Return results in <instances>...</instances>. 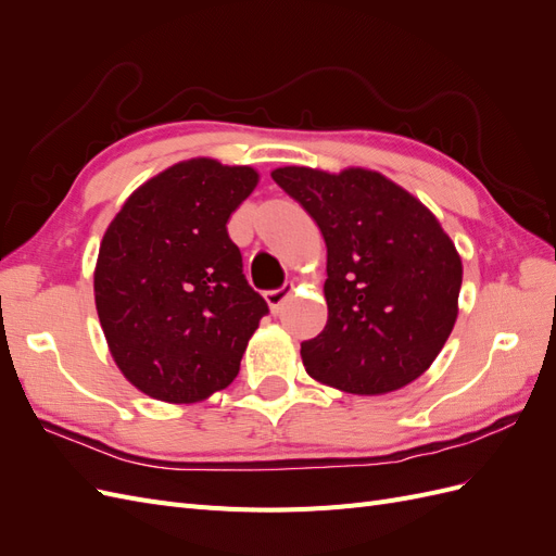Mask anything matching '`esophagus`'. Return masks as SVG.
Masks as SVG:
<instances>
[{
  "label": "esophagus",
  "mask_w": 556,
  "mask_h": 556,
  "mask_svg": "<svg viewBox=\"0 0 556 556\" xmlns=\"http://www.w3.org/2000/svg\"><path fill=\"white\" fill-rule=\"evenodd\" d=\"M292 292H294V285L290 282V285H282L280 290H268V292L264 294V299H266L268 308H271L274 313H278L280 306L285 304V301H288V296H292Z\"/></svg>",
  "instance_id": "esophagus-1"
}]
</instances>
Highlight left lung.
<instances>
[{
    "instance_id": "obj_1",
    "label": "left lung",
    "mask_w": 556,
    "mask_h": 556,
    "mask_svg": "<svg viewBox=\"0 0 556 556\" xmlns=\"http://www.w3.org/2000/svg\"><path fill=\"white\" fill-rule=\"evenodd\" d=\"M271 178L327 243V327L301 343L306 374L336 390L380 396L422 376L459 315L464 266L422 201L387 176L280 166Z\"/></svg>"
}]
</instances>
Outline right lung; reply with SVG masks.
<instances>
[{
    "mask_svg": "<svg viewBox=\"0 0 556 556\" xmlns=\"http://www.w3.org/2000/svg\"><path fill=\"white\" fill-rule=\"evenodd\" d=\"M260 174L182 160L134 190L94 266V306L121 374L150 399L197 403L237 378L268 313L227 223Z\"/></svg>",
    "mask_w": 556,
    "mask_h": 556,
    "instance_id": "1",
    "label": "right lung"
}]
</instances>
